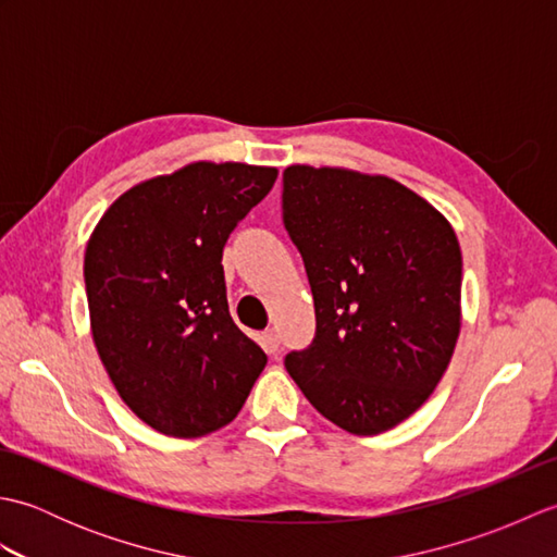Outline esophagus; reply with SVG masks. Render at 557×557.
<instances>
[{"label":"esophagus","instance_id":"obj_1","mask_svg":"<svg viewBox=\"0 0 557 557\" xmlns=\"http://www.w3.org/2000/svg\"><path fill=\"white\" fill-rule=\"evenodd\" d=\"M260 345H263V349H265L268 354H277V349H280V337H277L275 330H265L263 337H260Z\"/></svg>","mask_w":557,"mask_h":557}]
</instances>
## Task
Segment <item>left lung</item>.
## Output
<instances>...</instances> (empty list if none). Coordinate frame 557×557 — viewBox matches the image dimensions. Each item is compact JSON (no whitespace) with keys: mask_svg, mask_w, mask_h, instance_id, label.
<instances>
[{"mask_svg":"<svg viewBox=\"0 0 557 557\" xmlns=\"http://www.w3.org/2000/svg\"><path fill=\"white\" fill-rule=\"evenodd\" d=\"M285 227L304 258L315 339L287 354L304 397L354 435L409 419L447 371L461 327L453 224L385 174L289 164Z\"/></svg>","mask_w":557,"mask_h":557,"instance_id":"left-lung-1","label":"left lung"}]
</instances>
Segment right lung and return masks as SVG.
<instances>
[{"instance_id":"obj_1","label":"right lung","mask_w":557,"mask_h":557,"mask_svg":"<svg viewBox=\"0 0 557 557\" xmlns=\"http://www.w3.org/2000/svg\"><path fill=\"white\" fill-rule=\"evenodd\" d=\"M277 168L191 162L128 188L92 230L90 333L116 393L164 435L234 421L268 357L234 325L222 248L263 200Z\"/></svg>"}]
</instances>
